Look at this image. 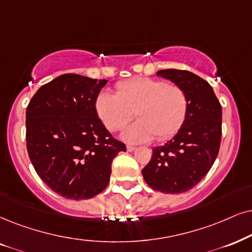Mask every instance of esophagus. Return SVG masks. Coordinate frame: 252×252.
<instances>
[{
    "mask_svg": "<svg viewBox=\"0 0 252 252\" xmlns=\"http://www.w3.org/2000/svg\"><path fill=\"white\" fill-rule=\"evenodd\" d=\"M126 150H128L129 152H132V151H135L136 148H135V146H132V145H126Z\"/></svg>",
    "mask_w": 252,
    "mask_h": 252,
    "instance_id": "obj_1",
    "label": "esophagus"
}]
</instances>
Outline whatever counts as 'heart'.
I'll use <instances>...</instances> for the list:
<instances>
[{"label": "heart", "instance_id": "heart-1", "mask_svg": "<svg viewBox=\"0 0 252 252\" xmlns=\"http://www.w3.org/2000/svg\"><path fill=\"white\" fill-rule=\"evenodd\" d=\"M117 93L102 92L95 101L98 119L110 131H116L131 120L136 122L122 131L129 143L150 141L173 136L186 119L189 100L179 86L167 85L163 80L135 78L117 84Z\"/></svg>", "mask_w": 252, "mask_h": 252}]
</instances>
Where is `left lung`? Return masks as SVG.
Wrapping results in <instances>:
<instances>
[{"label": "left lung", "mask_w": 252, "mask_h": 252, "mask_svg": "<svg viewBox=\"0 0 252 252\" xmlns=\"http://www.w3.org/2000/svg\"><path fill=\"white\" fill-rule=\"evenodd\" d=\"M157 75L183 89L189 109L176 135L164 145L152 149L151 160L142 174L152 189L180 194L199 184L218 157L222 108L212 86L194 73L161 69Z\"/></svg>", "instance_id": "left-lung-1"}]
</instances>
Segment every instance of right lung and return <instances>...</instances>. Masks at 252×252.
I'll use <instances>...</instances> for the list:
<instances>
[{
  "instance_id": "add662e5",
  "label": "right lung",
  "mask_w": 252,
  "mask_h": 252,
  "mask_svg": "<svg viewBox=\"0 0 252 252\" xmlns=\"http://www.w3.org/2000/svg\"><path fill=\"white\" fill-rule=\"evenodd\" d=\"M107 80L63 74L38 89L27 108V149L51 189L85 200L108 186L111 163L126 145L98 119L95 101Z\"/></svg>"
}]
</instances>
